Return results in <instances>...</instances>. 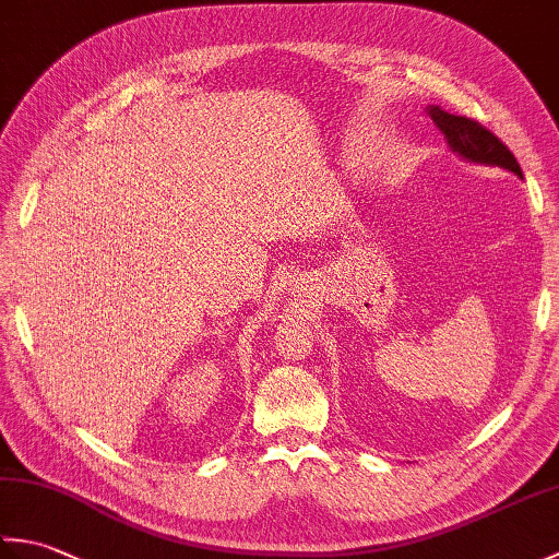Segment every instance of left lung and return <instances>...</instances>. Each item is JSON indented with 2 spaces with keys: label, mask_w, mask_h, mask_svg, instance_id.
<instances>
[{
  "label": "left lung",
  "mask_w": 559,
  "mask_h": 559,
  "mask_svg": "<svg viewBox=\"0 0 559 559\" xmlns=\"http://www.w3.org/2000/svg\"><path fill=\"white\" fill-rule=\"evenodd\" d=\"M427 115L432 117V122L437 124L439 132L444 134L449 148L454 151L456 156H461L463 160L490 165V168H502V170L524 177L521 175L514 153L476 120L444 112L439 105H427Z\"/></svg>",
  "instance_id": "left-lung-1"
}]
</instances>
